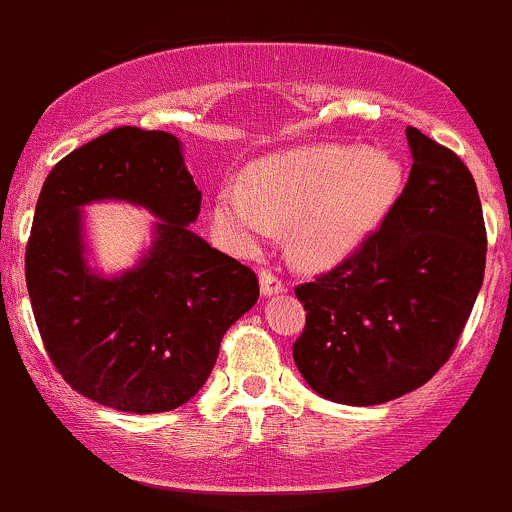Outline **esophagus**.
<instances>
[{
  "label": "esophagus",
  "mask_w": 512,
  "mask_h": 512,
  "mask_svg": "<svg viewBox=\"0 0 512 512\" xmlns=\"http://www.w3.org/2000/svg\"><path fill=\"white\" fill-rule=\"evenodd\" d=\"M260 292L262 297H274V294H282L284 292V284L277 274L272 272H260Z\"/></svg>",
  "instance_id": "esophagus-1"
}]
</instances>
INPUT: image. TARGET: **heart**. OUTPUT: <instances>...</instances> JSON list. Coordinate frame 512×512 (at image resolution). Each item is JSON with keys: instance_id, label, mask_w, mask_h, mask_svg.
Returning <instances> with one entry per match:
<instances>
[{"instance_id": "obj_1", "label": "heart", "mask_w": 512, "mask_h": 512, "mask_svg": "<svg viewBox=\"0 0 512 512\" xmlns=\"http://www.w3.org/2000/svg\"><path fill=\"white\" fill-rule=\"evenodd\" d=\"M402 176L400 159L387 152L341 144L292 149L262 159L252 188H220L213 228L235 255L252 257L289 225L292 255L326 270L373 238L400 196Z\"/></svg>"}]
</instances>
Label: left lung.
<instances>
[{"label": "left lung", "mask_w": 512, "mask_h": 512, "mask_svg": "<svg viewBox=\"0 0 512 512\" xmlns=\"http://www.w3.org/2000/svg\"><path fill=\"white\" fill-rule=\"evenodd\" d=\"M412 171L355 255L294 289L306 326L294 363L314 392L370 407L417 390L449 360L486 270L476 181L451 149L407 127Z\"/></svg>", "instance_id": "1"}]
</instances>
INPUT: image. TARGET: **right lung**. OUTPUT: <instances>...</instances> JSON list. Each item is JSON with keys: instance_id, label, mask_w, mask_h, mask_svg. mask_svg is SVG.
<instances>
[{"instance_id": "obj_1", "label": "right lung", "mask_w": 512, "mask_h": 512, "mask_svg": "<svg viewBox=\"0 0 512 512\" xmlns=\"http://www.w3.org/2000/svg\"><path fill=\"white\" fill-rule=\"evenodd\" d=\"M129 202L153 215L127 271L94 265L84 208ZM201 211L179 137L117 127L58 161L26 247V289L43 346L73 390L120 412L186 405L211 375L225 331L255 306L250 267L188 225Z\"/></svg>"}]
</instances>
